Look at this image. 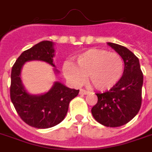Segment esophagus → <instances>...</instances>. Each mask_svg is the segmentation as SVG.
Masks as SVG:
<instances>
[{
    "instance_id": "1",
    "label": "esophagus",
    "mask_w": 152,
    "mask_h": 152,
    "mask_svg": "<svg viewBox=\"0 0 152 152\" xmlns=\"http://www.w3.org/2000/svg\"><path fill=\"white\" fill-rule=\"evenodd\" d=\"M89 93V91H87L86 89H80V94H82V95H86Z\"/></svg>"
}]
</instances>
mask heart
Listing matches in <instances>:
<instances>
[{"label":"heart","mask_w":152,"mask_h":152,"mask_svg":"<svg viewBox=\"0 0 152 152\" xmlns=\"http://www.w3.org/2000/svg\"><path fill=\"white\" fill-rule=\"evenodd\" d=\"M63 74L72 85H82L88 76L94 89L104 91L113 88L121 80L124 71L123 58L106 50L89 49L76 58V66L69 62L63 64Z\"/></svg>","instance_id":"b5f03b06"}]
</instances>
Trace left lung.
Instances as JSON below:
<instances>
[{"instance_id": "left-lung-1", "label": "left lung", "mask_w": 152, "mask_h": 152, "mask_svg": "<svg viewBox=\"0 0 152 152\" xmlns=\"http://www.w3.org/2000/svg\"><path fill=\"white\" fill-rule=\"evenodd\" d=\"M121 55L124 71L121 80L109 91L96 94L98 102L91 109L94 118L107 127H120L138 113L142 105L143 75L137 57L126 47L107 43Z\"/></svg>"}]
</instances>
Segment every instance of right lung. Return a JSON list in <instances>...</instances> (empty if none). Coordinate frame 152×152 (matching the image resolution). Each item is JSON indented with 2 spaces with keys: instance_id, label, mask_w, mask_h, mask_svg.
I'll list each match as a JSON object with an SVG mask.
<instances>
[{
  "instance_id": "right-lung-1",
  "label": "right lung",
  "mask_w": 152,
  "mask_h": 152,
  "mask_svg": "<svg viewBox=\"0 0 152 152\" xmlns=\"http://www.w3.org/2000/svg\"><path fill=\"white\" fill-rule=\"evenodd\" d=\"M53 43L44 40L23 51L12 67L10 99L16 112L26 124L37 129H48L59 124L68 111L69 102L79 94V89H69L55 82L50 91L42 95H31L23 86L20 72L23 65L31 60H41L54 66Z\"/></svg>"
}]
</instances>
